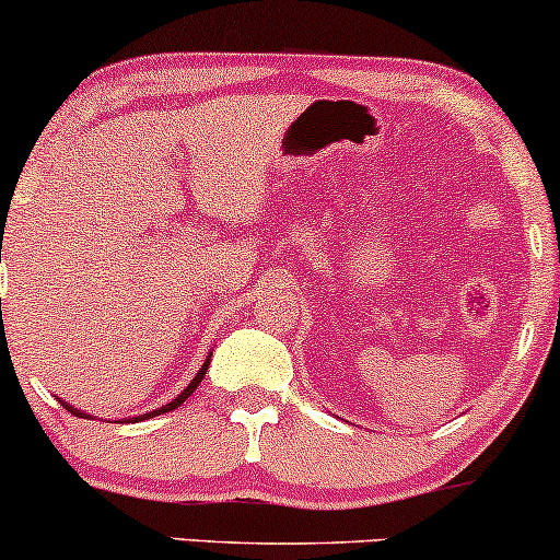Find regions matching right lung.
<instances>
[{
    "label": "right lung",
    "mask_w": 560,
    "mask_h": 560,
    "mask_svg": "<svg viewBox=\"0 0 560 560\" xmlns=\"http://www.w3.org/2000/svg\"><path fill=\"white\" fill-rule=\"evenodd\" d=\"M208 365H210V355H208V358H205L202 369H199V371H197V376H195V378H191V382H189V387H186V389L182 392V395H178V397H176V400H171L168 405H163V408H158V410H150V413H144V416H137V419H133V421H144V419H152V416H160V413H168V410H173V408H178V405H182V402L186 400V397H191V392H195V389L199 387V382H202V378H205V371H208ZM60 402H62V408H66V410H70V413L81 416V419H83V416H86V413H83V410H79V408H73V405H68L66 400H60ZM128 421H131V419H128Z\"/></svg>",
    "instance_id": "right-lung-1"
}]
</instances>
